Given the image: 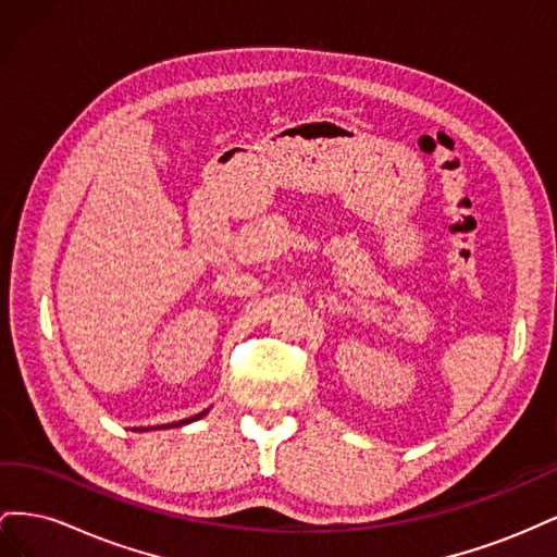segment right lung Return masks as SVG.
Returning a JSON list of instances; mask_svg holds the SVG:
<instances>
[{"instance_id":"obj_1","label":"right lung","mask_w":557,"mask_h":557,"mask_svg":"<svg viewBox=\"0 0 557 557\" xmlns=\"http://www.w3.org/2000/svg\"><path fill=\"white\" fill-rule=\"evenodd\" d=\"M201 416H207V411H201V413H197V416H193V418H185V420H178V423H172V425H166V428H178V425H185V423H193V420H199ZM141 430H148V428H141ZM150 430H153V428H150Z\"/></svg>"}]
</instances>
